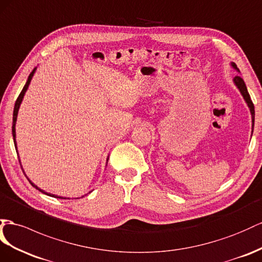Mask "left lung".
Returning <instances> with one entry per match:
<instances>
[{
  "label": "left lung",
  "mask_w": 262,
  "mask_h": 262,
  "mask_svg": "<svg viewBox=\"0 0 262 262\" xmlns=\"http://www.w3.org/2000/svg\"><path fill=\"white\" fill-rule=\"evenodd\" d=\"M231 66L233 67L234 70H237V71L239 72V70H238V67H237L236 64L231 63ZM233 83H234V85L237 86V89H238L239 92L241 93V95H243V97H244V99H245V102L247 103L248 107H249V110H250V113H251V120H252V130H251V136H252L253 126H254V106H253V103H252V100H251V98H250L249 93H248L247 86H246V84H245V82H244V79L241 78L240 76H234V77H233Z\"/></svg>",
  "instance_id": "8db88e82"
}]
</instances>
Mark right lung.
Segmentation results:
<instances>
[{"label": "right lung", "mask_w": 262, "mask_h": 262, "mask_svg": "<svg viewBox=\"0 0 262 262\" xmlns=\"http://www.w3.org/2000/svg\"><path fill=\"white\" fill-rule=\"evenodd\" d=\"M35 71H36V67L34 70L32 71V73L30 74L29 75V78H28V82H26V84L24 85V87H23V90H22V92L19 93V95H18V97H17V99H16V102H15V105H14V111H13V125H12V135H13V140H14V145H15V149H17V147H16V139H15V137H16V134H15V124H16V119H17V113H18V110H19V106H21V103H22V100H23V97H24V95H25V93H26V91H28V89H29V85H30V83H31V79H32V77H33V75H34V73H35ZM107 160H108V158H107ZM19 165H21V160H19ZM22 167V166H21ZM22 170H23V168H22ZM24 171V170H23ZM25 173V172H24ZM29 179V178H28ZM29 182L31 183V185L33 186V187H35L36 189H38L39 191L41 192H43V193H45V195H49V196H51V197H55V198H61V199H66V197H59V196H56V195H53V193H50V192H46V191H44V190H42V189H39L37 186H35L34 184H33L31 180L29 179ZM67 199H70V198H67Z\"/></svg>", "instance_id": "1"}]
</instances>
